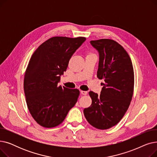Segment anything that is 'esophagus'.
<instances>
[{"label": "esophagus", "instance_id": "34e87169", "mask_svg": "<svg viewBox=\"0 0 157 157\" xmlns=\"http://www.w3.org/2000/svg\"><path fill=\"white\" fill-rule=\"evenodd\" d=\"M81 94L83 95H86L88 92L86 91H83V90H81Z\"/></svg>", "mask_w": 157, "mask_h": 157}]
</instances>
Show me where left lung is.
<instances>
[{
	"mask_svg": "<svg viewBox=\"0 0 157 157\" xmlns=\"http://www.w3.org/2000/svg\"><path fill=\"white\" fill-rule=\"evenodd\" d=\"M90 43L99 53L97 76L104 83L100 95L89 92L92 104L83 113L90 125L106 130L118 123L130 105L134 86L133 65L128 53L117 41L101 39Z\"/></svg>",
	"mask_w": 157,
	"mask_h": 157,
	"instance_id": "left-lung-1",
	"label": "left lung"
}]
</instances>
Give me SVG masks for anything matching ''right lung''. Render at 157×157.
<instances>
[{
    "instance_id": "1",
    "label": "right lung",
    "mask_w": 157,
    "mask_h": 157,
    "mask_svg": "<svg viewBox=\"0 0 157 157\" xmlns=\"http://www.w3.org/2000/svg\"><path fill=\"white\" fill-rule=\"evenodd\" d=\"M85 40V37H53L32 55L25 72L23 88L29 112L40 126L59 125L77 102L79 90L58 86V83L72 55Z\"/></svg>"
}]
</instances>
